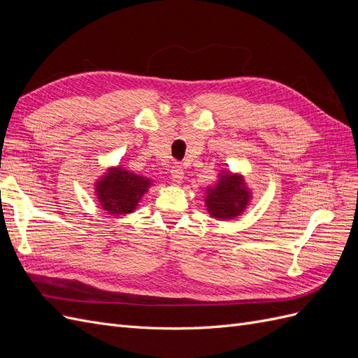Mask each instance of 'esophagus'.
Returning <instances> with one entry per match:
<instances>
[{"label": "esophagus", "instance_id": "1", "mask_svg": "<svg viewBox=\"0 0 358 358\" xmlns=\"http://www.w3.org/2000/svg\"><path fill=\"white\" fill-rule=\"evenodd\" d=\"M183 176H185V173H183L182 166L176 164V166L171 167V179L175 180L176 183H179V185L183 182Z\"/></svg>", "mask_w": 358, "mask_h": 358}]
</instances>
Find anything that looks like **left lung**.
<instances>
[{"mask_svg": "<svg viewBox=\"0 0 358 358\" xmlns=\"http://www.w3.org/2000/svg\"><path fill=\"white\" fill-rule=\"evenodd\" d=\"M252 192L241 173L222 170L213 187L206 188V209L215 220H234L251 203Z\"/></svg>", "mask_w": 358, "mask_h": 358, "instance_id": "1", "label": "left lung"}]
</instances>
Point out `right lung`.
<instances>
[{
	"label": "right lung",
	"mask_w": 358,
	"mask_h": 358,
	"mask_svg": "<svg viewBox=\"0 0 358 358\" xmlns=\"http://www.w3.org/2000/svg\"><path fill=\"white\" fill-rule=\"evenodd\" d=\"M152 180L121 166L109 167L95 182V196L106 213L125 216L136 210Z\"/></svg>",
	"instance_id": "add662e5"
}]
</instances>
